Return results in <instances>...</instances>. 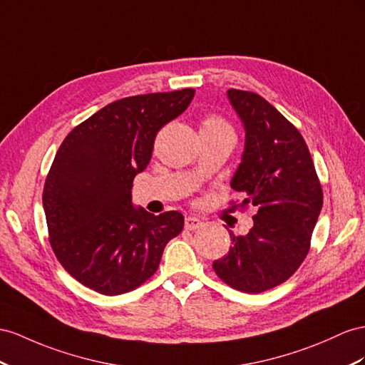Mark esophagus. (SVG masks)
<instances>
[{"label": "esophagus", "instance_id": "1", "mask_svg": "<svg viewBox=\"0 0 365 365\" xmlns=\"http://www.w3.org/2000/svg\"><path fill=\"white\" fill-rule=\"evenodd\" d=\"M200 227H202V220H200V219L192 217V216L185 219V228H186V230L194 231V230H197V228H200Z\"/></svg>", "mask_w": 365, "mask_h": 365}]
</instances>
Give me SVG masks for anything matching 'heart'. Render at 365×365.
Returning <instances> with one entry per match:
<instances>
[{"instance_id": "b5f03b06", "label": "heart", "mask_w": 365, "mask_h": 365, "mask_svg": "<svg viewBox=\"0 0 365 365\" xmlns=\"http://www.w3.org/2000/svg\"><path fill=\"white\" fill-rule=\"evenodd\" d=\"M200 134L210 137H232L235 138V129L230 125L227 118L219 114H207L200 121Z\"/></svg>"}]
</instances>
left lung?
<instances>
[{"instance_id": "1", "label": "left lung", "mask_w": 365, "mask_h": 365, "mask_svg": "<svg viewBox=\"0 0 365 365\" xmlns=\"http://www.w3.org/2000/svg\"><path fill=\"white\" fill-rule=\"evenodd\" d=\"M228 98L247 134L231 188L244 194L237 207H255L256 214L247 236L230 231L232 247L212 268L231 288L256 294L285 282L301 267L324 195L308 146L292 121L256 92L230 89Z\"/></svg>"}]
</instances>
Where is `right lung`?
I'll return each instance as SVG.
<instances>
[{
	"label": "right lung",
	"instance_id": "obj_1",
	"mask_svg": "<svg viewBox=\"0 0 365 365\" xmlns=\"http://www.w3.org/2000/svg\"><path fill=\"white\" fill-rule=\"evenodd\" d=\"M186 88L112 101L63 140L48 173L43 207L49 242L63 268L93 292L138 288L160 264L183 216L134 208L130 188L151 160L154 140L188 108Z\"/></svg>",
	"mask_w": 365,
	"mask_h": 365
}]
</instances>
